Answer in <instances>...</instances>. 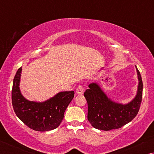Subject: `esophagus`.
I'll return each instance as SVG.
<instances>
[{
	"mask_svg": "<svg viewBox=\"0 0 154 154\" xmlns=\"http://www.w3.org/2000/svg\"><path fill=\"white\" fill-rule=\"evenodd\" d=\"M84 91H85V88L82 85H79V87L77 88V89L76 90V92L77 94H79V95H82L83 93H84Z\"/></svg>",
	"mask_w": 154,
	"mask_h": 154,
	"instance_id": "esophagus-1",
	"label": "esophagus"
}]
</instances>
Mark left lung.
I'll return each instance as SVG.
<instances>
[{"label": "left lung", "mask_w": 154, "mask_h": 154, "mask_svg": "<svg viewBox=\"0 0 154 154\" xmlns=\"http://www.w3.org/2000/svg\"><path fill=\"white\" fill-rule=\"evenodd\" d=\"M138 83L135 97L126 104L115 102L109 98L97 83H92L84 92L88 110V119L96 129H118L133 119L139 112L142 100L143 82L136 66Z\"/></svg>", "instance_id": "8db88e82"}]
</instances>
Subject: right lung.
Here are the masks:
<instances>
[{"instance_id": "right-lung-1", "label": "right lung", "mask_w": 154, "mask_h": 154, "mask_svg": "<svg viewBox=\"0 0 154 154\" xmlns=\"http://www.w3.org/2000/svg\"><path fill=\"white\" fill-rule=\"evenodd\" d=\"M22 71L20 67L13 82L11 98L15 114L23 123L36 131L56 129L61 124L64 112L74 97V91L58 92L43 102L28 100L20 91Z\"/></svg>"}]
</instances>
